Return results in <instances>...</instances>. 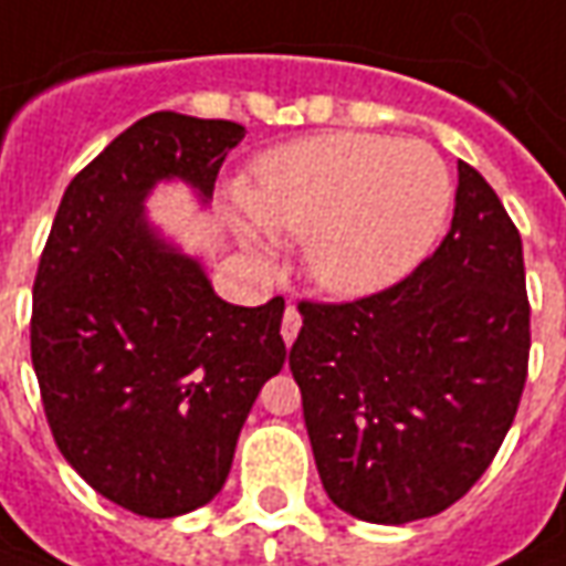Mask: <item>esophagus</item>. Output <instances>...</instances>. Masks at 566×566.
I'll use <instances>...</instances> for the list:
<instances>
[{"instance_id": "34e87169", "label": "esophagus", "mask_w": 566, "mask_h": 566, "mask_svg": "<svg viewBox=\"0 0 566 566\" xmlns=\"http://www.w3.org/2000/svg\"><path fill=\"white\" fill-rule=\"evenodd\" d=\"M300 334V312H296L294 303H287V310H284V318H282V337L284 343L291 346Z\"/></svg>"}]
</instances>
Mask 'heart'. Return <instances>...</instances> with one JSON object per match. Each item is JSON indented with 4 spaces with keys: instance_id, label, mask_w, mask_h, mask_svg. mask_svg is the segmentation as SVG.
Listing matches in <instances>:
<instances>
[{
    "instance_id": "obj_1",
    "label": "heart",
    "mask_w": 566,
    "mask_h": 566,
    "mask_svg": "<svg viewBox=\"0 0 566 566\" xmlns=\"http://www.w3.org/2000/svg\"><path fill=\"white\" fill-rule=\"evenodd\" d=\"M242 201L256 227L306 239V272L324 291L367 296L432 251L453 187L448 165L420 140L318 134L260 156ZM248 242L263 254L254 232Z\"/></svg>"
}]
</instances>
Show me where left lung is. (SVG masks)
Masks as SVG:
<instances>
[{"instance_id": "8db88e82", "label": "left lung", "mask_w": 566, "mask_h": 566, "mask_svg": "<svg viewBox=\"0 0 566 566\" xmlns=\"http://www.w3.org/2000/svg\"><path fill=\"white\" fill-rule=\"evenodd\" d=\"M444 242L352 303L300 300L291 374L331 503L407 524L462 500L503 444L527 382L531 303L512 217L460 161Z\"/></svg>"}]
</instances>
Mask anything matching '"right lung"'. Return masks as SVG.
<instances>
[{"label":"right lung","instance_id":"1","mask_svg":"<svg viewBox=\"0 0 566 566\" xmlns=\"http://www.w3.org/2000/svg\"><path fill=\"white\" fill-rule=\"evenodd\" d=\"M227 118L153 113L66 187L33 284L30 352L63 460L144 517L211 503L260 386L284 365V300L232 306L146 223L159 180L211 199L242 144Z\"/></svg>","mask_w":566,"mask_h":566}]
</instances>
